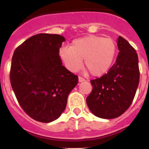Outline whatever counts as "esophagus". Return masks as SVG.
Wrapping results in <instances>:
<instances>
[{
    "instance_id": "esophagus-1",
    "label": "esophagus",
    "mask_w": 149,
    "mask_h": 149,
    "mask_svg": "<svg viewBox=\"0 0 149 149\" xmlns=\"http://www.w3.org/2000/svg\"><path fill=\"white\" fill-rule=\"evenodd\" d=\"M85 81V79L83 78H82V77H79V83H82V82H84Z\"/></svg>"
}]
</instances>
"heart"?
Here are the masks:
<instances>
[{
	"label": "heart",
	"instance_id": "b5f03b06",
	"mask_svg": "<svg viewBox=\"0 0 149 149\" xmlns=\"http://www.w3.org/2000/svg\"><path fill=\"white\" fill-rule=\"evenodd\" d=\"M116 53V42L111 38L89 35L72 41L70 47L60 48L59 56L64 66L71 72H77L83 66L94 77L108 72Z\"/></svg>",
	"mask_w": 149,
	"mask_h": 149
}]
</instances>
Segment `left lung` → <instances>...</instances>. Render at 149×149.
I'll return each instance as SVG.
<instances>
[{"mask_svg":"<svg viewBox=\"0 0 149 149\" xmlns=\"http://www.w3.org/2000/svg\"><path fill=\"white\" fill-rule=\"evenodd\" d=\"M116 62L102 77L91 80L93 91L86 98L93 114L102 118L120 116L132 104L139 83V58L123 37L117 40Z\"/></svg>","mask_w":149,"mask_h":149,"instance_id":"1","label":"left lung"}]
</instances>
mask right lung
Listing matches in <instances>:
<instances>
[{"instance_id": "right-lung-1", "label": "right lung", "mask_w": 149, "mask_h": 149, "mask_svg": "<svg viewBox=\"0 0 149 149\" xmlns=\"http://www.w3.org/2000/svg\"><path fill=\"white\" fill-rule=\"evenodd\" d=\"M59 34L39 33L15 49L10 79L18 102L29 116L50 123L61 116L67 98L78 83V77L62 65Z\"/></svg>"}]
</instances>
